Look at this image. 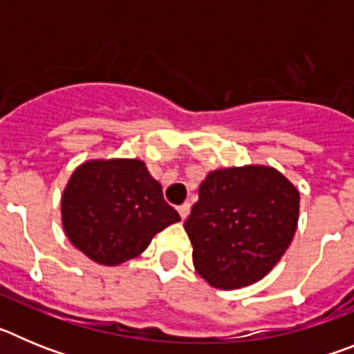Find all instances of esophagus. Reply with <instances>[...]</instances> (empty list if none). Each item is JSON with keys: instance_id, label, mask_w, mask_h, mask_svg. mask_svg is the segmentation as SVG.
Instances as JSON below:
<instances>
[{"instance_id": "34e87169", "label": "esophagus", "mask_w": 354, "mask_h": 354, "mask_svg": "<svg viewBox=\"0 0 354 354\" xmlns=\"http://www.w3.org/2000/svg\"><path fill=\"white\" fill-rule=\"evenodd\" d=\"M189 209H192V205H189V204L179 205V209H177V211H179V214H180V218H183V220H186V218H187V214H189Z\"/></svg>"}]
</instances>
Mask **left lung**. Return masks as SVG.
<instances>
[{"label":"left lung","mask_w":354,"mask_h":354,"mask_svg":"<svg viewBox=\"0 0 354 354\" xmlns=\"http://www.w3.org/2000/svg\"><path fill=\"white\" fill-rule=\"evenodd\" d=\"M298 220V187L277 168L246 165L209 171L184 221L196 273L216 289L259 282L289 248Z\"/></svg>","instance_id":"left-lung-1"}]
</instances>
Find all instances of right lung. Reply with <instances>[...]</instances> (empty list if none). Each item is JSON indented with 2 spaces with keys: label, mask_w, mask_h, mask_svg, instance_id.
<instances>
[{
  "label": "right lung",
  "mask_w": 354,
  "mask_h": 354,
  "mask_svg": "<svg viewBox=\"0 0 354 354\" xmlns=\"http://www.w3.org/2000/svg\"><path fill=\"white\" fill-rule=\"evenodd\" d=\"M62 225L72 246L101 266L138 257L152 237L180 221L142 159H88L62 193Z\"/></svg>",
  "instance_id": "right-lung-1"
}]
</instances>
